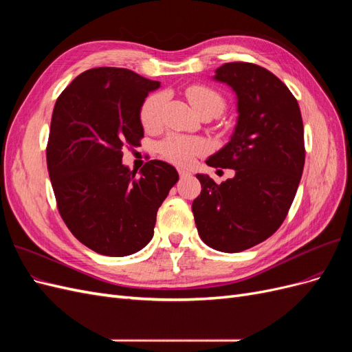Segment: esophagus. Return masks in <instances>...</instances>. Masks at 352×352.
Here are the masks:
<instances>
[{
	"label": "esophagus",
	"instance_id": "34e87169",
	"mask_svg": "<svg viewBox=\"0 0 352 352\" xmlns=\"http://www.w3.org/2000/svg\"><path fill=\"white\" fill-rule=\"evenodd\" d=\"M177 172H179V176H180V177H188V176H190V172H188V170H185V168H179Z\"/></svg>",
	"mask_w": 352,
	"mask_h": 352
}]
</instances>
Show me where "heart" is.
I'll list each match as a JSON object with an SVG mask.
<instances>
[{"label":"heart","mask_w":352,"mask_h":352,"mask_svg":"<svg viewBox=\"0 0 352 352\" xmlns=\"http://www.w3.org/2000/svg\"><path fill=\"white\" fill-rule=\"evenodd\" d=\"M186 97L198 114L211 113L220 116L226 109V100L214 88L207 85H192L186 89ZM167 100L166 92H154L148 95L141 105L140 119L146 132H157L163 126V109ZM206 141L198 138L170 135L158 145V151L167 162L177 166H188L198 155L207 151Z\"/></svg>","instance_id":"b5f03b06"}]
</instances>
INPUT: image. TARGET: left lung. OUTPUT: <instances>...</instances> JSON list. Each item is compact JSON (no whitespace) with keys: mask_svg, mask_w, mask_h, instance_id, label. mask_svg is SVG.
<instances>
[{"mask_svg":"<svg viewBox=\"0 0 352 352\" xmlns=\"http://www.w3.org/2000/svg\"><path fill=\"white\" fill-rule=\"evenodd\" d=\"M216 80L236 92L238 124L230 141L207 160L233 168L217 185L197 175L201 194L192 202L199 238L223 252H241L280 228L295 198L305 162L300 105L272 72L252 63H226Z\"/></svg>","mask_w":352,"mask_h":352,"instance_id":"8db88e82","label":"left lung"}]
</instances>
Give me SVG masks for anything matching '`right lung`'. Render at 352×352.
Returning <instances> with one entry per match:
<instances>
[{
    "label": "right lung",
    "instance_id": "right-lung-1",
    "mask_svg": "<svg viewBox=\"0 0 352 352\" xmlns=\"http://www.w3.org/2000/svg\"><path fill=\"white\" fill-rule=\"evenodd\" d=\"M158 87L129 69L95 67L60 94L52 111L47 167L58 212L74 238L109 257L151 241L157 210L179 180L160 160L140 176L122 164L124 148L141 145V105Z\"/></svg>",
    "mask_w": 352,
    "mask_h": 352
}]
</instances>
